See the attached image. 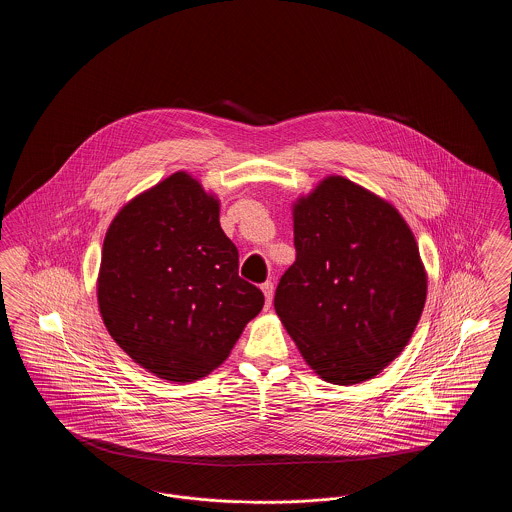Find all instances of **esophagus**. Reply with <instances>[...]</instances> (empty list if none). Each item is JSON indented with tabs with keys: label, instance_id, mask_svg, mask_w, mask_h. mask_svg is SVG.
<instances>
[{
	"label": "esophagus",
	"instance_id": "1",
	"mask_svg": "<svg viewBox=\"0 0 512 512\" xmlns=\"http://www.w3.org/2000/svg\"><path fill=\"white\" fill-rule=\"evenodd\" d=\"M261 290H263V295H265V309H270V305H272V297H274V286H272V282H265L263 286H261Z\"/></svg>",
	"mask_w": 512,
	"mask_h": 512
}]
</instances>
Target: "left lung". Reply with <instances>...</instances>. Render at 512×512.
Segmentation results:
<instances>
[{"label": "left lung", "instance_id": "obj_1", "mask_svg": "<svg viewBox=\"0 0 512 512\" xmlns=\"http://www.w3.org/2000/svg\"><path fill=\"white\" fill-rule=\"evenodd\" d=\"M292 217L297 255L276 315L324 382H366L401 355L424 311L413 230L388 199L338 174L299 195Z\"/></svg>", "mask_w": 512, "mask_h": 512}]
</instances>
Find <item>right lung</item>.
Instances as JSON below:
<instances>
[{
    "instance_id": "right-lung-1",
    "label": "right lung",
    "mask_w": 512,
    "mask_h": 512,
    "mask_svg": "<svg viewBox=\"0 0 512 512\" xmlns=\"http://www.w3.org/2000/svg\"><path fill=\"white\" fill-rule=\"evenodd\" d=\"M96 290L109 336L136 365L172 384L219 368L265 303L238 276L219 195L186 171L122 205L103 240Z\"/></svg>"
}]
</instances>
